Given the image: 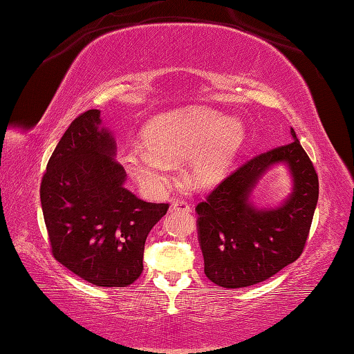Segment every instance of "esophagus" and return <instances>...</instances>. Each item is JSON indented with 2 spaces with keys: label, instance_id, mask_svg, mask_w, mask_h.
I'll list each match as a JSON object with an SVG mask.
<instances>
[{
  "label": "esophagus",
  "instance_id": "obj_1",
  "mask_svg": "<svg viewBox=\"0 0 354 354\" xmlns=\"http://www.w3.org/2000/svg\"><path fill=\"white\" fill-rule=\"evenodd\" d=\"M169 212H171V213H174V212H187V213H189V212H191V207L188 205L187 202L172 201L171 205H169Z\"/></svg>",
  "mask_w": 354,
  "mask_h": 354
}]
</instances>
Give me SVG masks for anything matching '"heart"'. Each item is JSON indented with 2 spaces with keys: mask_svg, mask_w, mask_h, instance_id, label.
I'll use <instances>...</instances> for the list:
<instances>
[{
  "mask_svg": "<svg viewBox=\"0 0 354 354\" xmlns=\"http://www.w3.org/2000/svg\"><path fill=\"white\" fill-rule=\"evenodd\" d=\"M145 149L122 155L129 176L149 196L163 193L172 161L185 160V178L208 188L227 177L245 142V124L209 107L177 109L151 118L141 129Z\"/></svg>",
  "mask_w": 354,
  "mask_h": 354,
  "instance_id": "heart-1",
  "label": "heart"
}]
</instances>
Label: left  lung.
Here are the masks:
<instances>
[{"instance_id": "left-lung-1", "label": "left lung", "mask_w": 354, "mask_h": 354, "mask_svg": "<svg viewBox=\"0 0 354 354\" xmlns=\"http://www.w3.org/2000/svg\"><path fill=\"white\" fill-rule=\"evenodd\" d=\"M286 146L257 155L197 205L199 243L208 280L247 288L294 263L305 247L319 199V178L295 130ZM284 165L291 193L274 207H258L252 193L263 174Z\"/></svg>"}]
</instances>
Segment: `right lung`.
<instances>
[{
    "label": "right lung",
    "mask_w": 354,
    "mask_h": 354,
    "mask_svg": "<svg viewBox=\"0 0 354 354\" xmlns=\"http://www.w3.org/2000/svg\"><path fill=\"white\" fill-rule=\"evenodd\" d=\"M116 163V141L101 110H88L66 129L40 187L54 258L95 286L126 288L142 272L149 232L167 203L136 197Z\"/></svg>",
    "instance_id": "add662e5"
}]
</instances>
